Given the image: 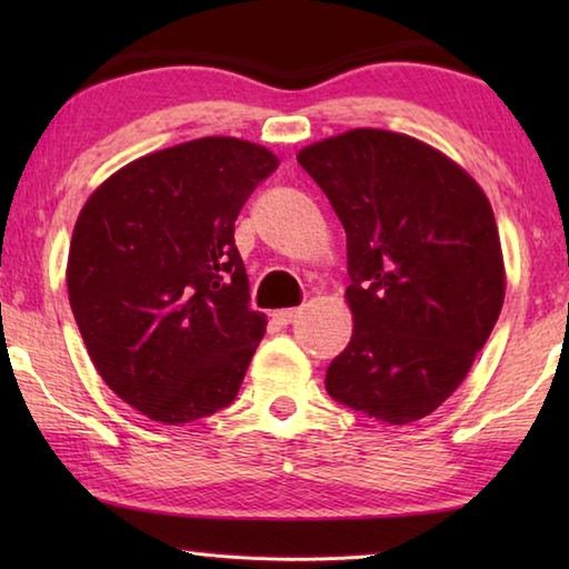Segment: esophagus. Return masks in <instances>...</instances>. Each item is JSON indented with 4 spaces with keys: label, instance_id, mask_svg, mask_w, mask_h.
I'll use <instances>...</instances> for the list:
<instances>
[{
    "label": "esophagus",
    "instance_id": "esophagus-1",
    "mask_svg": "<svg viewBox=\"0 0 569 569\" xmlns=\"http://www.w3.org/2000/svg\"><path fill=\"white\" fill-rule=\"evenodd\" d=\"M298 313H301V308H281V311H273V321L281 326H288Z\"/></svg>",
    "mask_w": 569,
    "mask_h": 569
}]
</instances>
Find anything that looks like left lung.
I'll return each mask as SVG.
<instances>
[{
	"label": "left lung",
	"instance_id": "1",
	"mask_svg": "<svg viewBox=\"0 0 569 569\" xmlns=\"http://www.w3.org/2000/svg\"><path fill=\"white\" fill-rule=\"evenodd\" d=\"M346 230L353 333L326 391L409 423L465 381L505 301L492 206L457 162L409 134L351 130L298 152Z\"/></svg>",
	"mask_w": 569,
	"mask_h": 569
}]
</instances>
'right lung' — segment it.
I'll use <instances>...</instances> for the list:
<instances>
[{"mask_svg":"<svg viewBox=\"0 0 569 569\" xmlns=\"http://www.w3.org/2000/svg\"><path fill=\"white\" fill-rule=\"evenodd\" d=\"M276 168L246 140L182 142L114 172L77 218V329L104 383L152 421L178 427L238 397L266 316L250 308L236 218Z\"/></svg>","mask_w":569,"mask_h":569,"instance_id":"1","label":"right lung"}]
</instances>
